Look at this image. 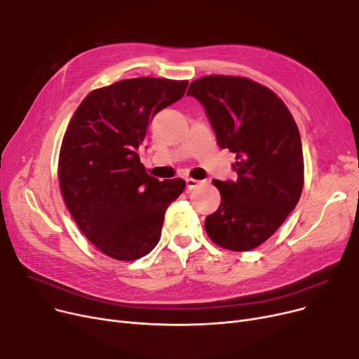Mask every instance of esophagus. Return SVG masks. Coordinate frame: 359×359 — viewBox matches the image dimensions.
<instances>
[{
	"label": "esophagus",
	"mask_w": 359,
	"mask_h": 359,
	"mask_svg": "<svg viewBox=\"0 0 359 359\" xmlns=\"http://www.w3.org/2000/svg\"><path fill=\"white\" fill-rule=\"evenodd\" d=\"M186 184H187V189H189V191H194V189H196V187H198L199 184H202V182H201V180H196V179L189 177V179H186Z\"/></svg>",
	"instance_id": "1"
}]
</instances>
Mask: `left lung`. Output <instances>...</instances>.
Segmentation results:
<instances>
[{
    "label": "left lung",
    "mask_w": 359,
    "mask_h": 359,
    "mask_svg": "<svg viewBox=\"0 0 359 359\" xmlns=\"http://www.w3.org/2000/svg\"><path fill=\"white\" fill-rule=\"evenodd\" d=\"M221 148L236 154V182L212 180L218 210L205 218L217 246L248 252L265 243L303 192L304 158L298 126L276 94L250 79L206 75L191 83Z\"/></svg>",
    "instance_id": "8db88e82"
}]
</instances>
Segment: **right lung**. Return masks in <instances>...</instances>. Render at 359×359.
Instances as JSON below:
<instances>
[{
	"mask_svg": "<svg viewBox=\"0 0 359 359\" xmlns=\"http://www.w3.org/2000/svg\"><path fill=\"white\" fill-rule=\"evenodd\" d=\"M186 87V80H121L88 93L68 123L61 194L81 233L109 257L129 262L153 250L165 210L184 191L182 179L149 176L138 149L153 118Z\"/></svg>",
	"mask_w": 359,
	"mask_h": 359,
	"instance_id": "right-lung-1",
	"label": "right lung"
}]
</instances>
